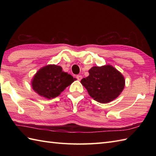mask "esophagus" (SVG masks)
Instances as JSON below:
<instances>
[{"mask_svg":"<svg viewBox=\"0 0 156 156\" xmlns=\"http://www.w3.org/2000/svg\"><path fill=\"white\" fill-rule=\"evenodd\" d=\"M76 78H77L78 80H81L82 78V76L81 75H77L76 76Z\"/></svg>","mask_w":156,"mask_h":156,"instance_id":"obj_1","label":"esophagus"}]
</instances>
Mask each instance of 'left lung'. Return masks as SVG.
Listing matches in <instances>:
<instances>
[{
  "label": "left lung",
  "instance_id": "obj_1",
  "mask_svg": "<svg viewBox=\"0 0 156 156\" xmlns=\"http://www.w3.org/2000/svg\"><path fill=\"white\" fill-rule=\"evenodd\" d=\"M89 76L81 80L89 95L101 103H108L117 98L125 87V78L117 69L110 65L94 66Z\"/></svg>",
  "mask_w": 156,
  "mask_h": 156
}]
</instances>
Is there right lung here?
I'll list each match as a JSON object with an SVG mask.
<instances>
[{"mask_svg": "<svg viewBox=\"0 0 156 156\" xmlns=\"http://www.w3.org/2000/svg\"><path fill=\"white\" fill-rule=\"evenodd\" d=\"M76 78L62 71L61 66L48 65L36 73L31 82L34 90L46 98L58 97Z\"/></svg>", "mask_w": 156, "mask_h": 156, "instance_id": "add662e5", "label": "right lung"}]
</instances>
